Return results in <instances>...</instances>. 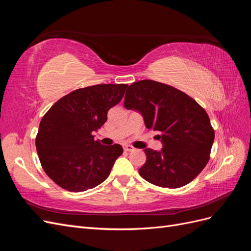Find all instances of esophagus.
<instances>
[{
	"mask_svg": "<svg viewBox=\"0 0 251 251\" xmlns=\"http://www.w3.org/2000/svg\"><path fill=\"white\" fill-rule=\"evenodd\" d=\"M124 150L126 151H134V147H132L131 144H125Z\"/></svg>",
	"mask_w": 251,
	"mask_h": 251,
	"instance_id": "obj_1",
	"label": "esophagus"
}]
</instances>
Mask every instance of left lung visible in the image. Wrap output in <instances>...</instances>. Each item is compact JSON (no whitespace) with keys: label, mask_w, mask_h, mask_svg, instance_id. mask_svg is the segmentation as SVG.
I'll use <instances>...</instances> for the list:
<instances>
[{"label":"left lung","mask_w":251,"mask_h":251,"mask_svg":"<svg viewBox=\"0 0 251 251\" xmlns=\"http://www.w3.org/2000/svg\"><path fill=\"white\" fill-rule=\"evenodd\" d=\"M124 105L139 112L148 128L160 132L161 151L144 150L140 176L160 187L178 188L193 181L209 160L215 131L207 113L172 86L144 79L128 87Z\"/></svg>","instance_id":"8db88e82"}]
</instances>
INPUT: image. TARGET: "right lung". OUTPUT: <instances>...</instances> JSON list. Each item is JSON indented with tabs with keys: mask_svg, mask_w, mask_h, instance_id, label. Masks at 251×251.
Returning <instances> with one entry per match:
<instances>
[{
	"mask_svg": "<svg viewBox=\"0 0 251 251\" xmlns=\"http://www.w3.org/2000/svg\"><path fill=\"white\" fill-rule=\"evenodd\" d=\"M127 85L100 83L74 90L45 114L35 139L43 170L69 192H83L108 178L120 144L102 146L93 132L108 119V111L123 100Z\"/></svg>",
	"mask_w": 251,
	"mask_h": 251,
	"instance_id": "right-lung-1",
	"label": "right lung"
}]
</instances>
